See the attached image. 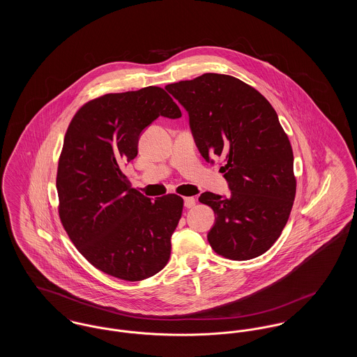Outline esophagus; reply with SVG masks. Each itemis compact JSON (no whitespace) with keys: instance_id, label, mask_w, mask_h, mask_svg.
I'll use <instances>...</instances> for the list:
<instances>
[{"instance_id":"esophagus-1","label":"esophagus","mask_w":357,"mask_h":357,"mask_svg":"<svg viewBox=\"0 0 357 357\" xmlns=\"http://www.w3.org/2000/svg\"><path fill=\"white\" fill-rule=\"evenodd\" d=\"M195 198H192V197H186L185 198V207L187 208H191V207H194L195 206Z\"/></svg>"}]
</instances>
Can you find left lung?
Instances as JSON below:
<instances>
[{"instance_id":"1","label":"left lung","mask_w":357,"mask_h":357,"mask_svg":"<svg viewBox=\"0 0 357 357\" xmlns=\"http://www.w3.org/2000/svg\"><path fill=\"white\" fill-rule=\"evenodd\" d=\"M166 89L186 109L204 160H223L230 195L199 197L217 215L208 243L234 261L264 255L281 236L296 195L291 146L272 104L253 86L218 73Z\"/></svg>"}]
</instances>
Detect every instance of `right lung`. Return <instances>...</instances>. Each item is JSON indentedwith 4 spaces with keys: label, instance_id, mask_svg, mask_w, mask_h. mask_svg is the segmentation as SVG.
Segmentation results:
<instances>
[{
    "label": "right lung",
    "instance_id": "1",
    "mask_svg": "<svg viewBox=\"0 0 357 357\" xmlns=\"http://www.w3.org/2000/svg\"><path fill=\"white\" fill-rule=\"evenodd\" d=\"M159 116H182L159 86L91 100L70 121L59 160V214L70 241L95 268L126 281L146 280L167 265L182 215L181 197L153 202L123 172Z\"/></svg>",
    "mask_w": 357,
    "mask_h": 357
}]
</instances>
